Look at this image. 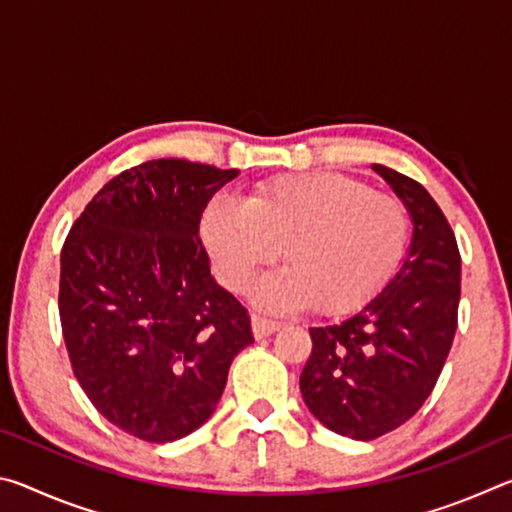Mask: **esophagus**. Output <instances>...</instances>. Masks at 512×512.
<instances>
[{
  "label": "esophagus",
  "instance_id": "1",
  "mask_svg": "<svg viewBox=\"0 0 512 512\" xmlns=\"http://www.w3.org/2000/svg\"><path fill=\"white\" fill-rule=\"evenodd\" d=\"M277 329H280V323H277V320L253 314V334H255V339H264V336H271L273 332H277Z\"/></svg>",
  "mask_w": 512,
  "mask_h": 512
}]
</instances>
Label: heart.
I'll list each match as a JSON object with an SVG mask.
<instances>
[{
	"label": "heart",
	"mask_w": 512,
	"mask_h": 512,
	"mask_svg": "<svg viewBox=\"0 0 512 512\" xmlns=\"http://www.w3.org/2000/svg\"><path fill=\"white\" fill-rule=\"evenodd\" d=\"M201 232L223 287L246 289L284 245L289 266L257 284V305L289 311L316 302L320 314L339 316L391 282L409 248L411 219L402 201L363 180L318 171L268 180L248 201L214 196Z\"/></svg>",
	"instance_id": "b5f03b06"
}]
</instances>
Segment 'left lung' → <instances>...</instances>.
Segmentation results:
<instances>
[{"instance_id":"8db88e82","label":"left lung","mask_w":512,"mask_h":512,"mask_svg":"<svg viewBox=\"0 0 512 512\" xmlns=\"http://www.w3.org/2000/svg\"><path fill=\"white\" fill-rule=\"evenodd\" d=\"M372 169L411 212L409 255L359 314L309 329L300 375L309 411L354 440H375L420 411L452 350L461 300V253L443 210L413 178Z\"/></svg>"}]
</instances>
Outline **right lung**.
<instances>
[{"label": "right lung", "instance_id": "obj_1", "mask_svg": "<svg viewBox=\"0 0 512 512\" xmlns=\"http://www.w3.org/2000/svg\"><path fill=\"white\" fill-rule=\"evenodd\" d=\"M237 173L173 158L121 171L60 250L74 375L103 418L146 443L201 427L232 359L255 341L248 309L214 282L198 237L210 198Z\"/></svg>", "mask_w": 512, "mask_h": 512}]
</instances>
